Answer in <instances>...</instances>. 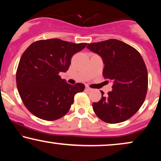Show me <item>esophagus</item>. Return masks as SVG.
Wrapping results in <instances>:
<instances>
[{
  "label": "esophagus",
  "instance_id": "obj_1",
  "mask_svg": "<svg viewBox=\"0 0 161 161\" xmlns=\"http://www.w3.org/2000/svg\"><path fill=\"white\" fill-rule=\"evenodd\" d=\"M85 90H86V91H92V89H91V88H90V87H89V86H86V89H85Z\"/></svg>",
  "mask_w": 161,
  "mask_h": 161
}]
</instances>
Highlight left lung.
<instances>
[{
    "instance_id": "8db88e82",
    "label": "left lung",
    "mask_w": 161,
    "mask_h": 161,
    "mask_svg": "<svg viewBox=\"0 0 161 161\" xmlns=\"http://www.w3.org/2000/svg\"><path fill=\"white\" fill-rule=\"evenodd\" d=\"M87 48L102 57L103 75L113 83L112 92L97 103L94 113L103 122L116 124L126 121L137 112L144 102L148 88L147 67L139 52L117 39L88 44Z\"/></svg>"
}]
</instances>
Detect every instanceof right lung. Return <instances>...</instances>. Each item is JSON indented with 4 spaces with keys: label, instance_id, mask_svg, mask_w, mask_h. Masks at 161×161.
<instances>
[{
    "label": "right lung",
    "instance_id": "right-lung-1",
    "mask_svg": "<svg viewBox=\"0 0 161 161\" xmlns=\"http://www.w3.org/2000/svg\"><path fill=\"white\" fill-rule=\"evenodd\" d=\"M86 45L50 39L34 42L24 51L16 72L17 87L33 115L54 121L69 111L75 95L83 92L85 86L69 84L59 72L67 71L72 56Z\"/></svg>",
    "mask_w": 161,
    "mask_h": 161
}]
</instances>
